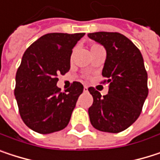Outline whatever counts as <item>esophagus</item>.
Returning a JSON list of instances; mask_svg holds the SVG:
<instances>
[{
    "mask_svg": "<svg viewBox=\"0 0 160 160\" xmlns=\"http://www.w3.org/2000/svg\"><path fill=\"white\" fill-rule=\"evenodd\" d=\"M84 91H85V92L88 91V87H84Z\"/></svg>",
    "mask_w": 160,
    "mask_h": 160,
    "instance_id": "esophagus-1",
    "label": "esophagus"
}]
</instances>
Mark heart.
I'll use <instances>...</instances> for the list:
<instances>
[{
    "label": "heart",
    "instance_id": "b5f03b06",
    "mask_svg": "<svg viewBox=\"0 0 160 160\" xmlns=\"http://www.w3.org/2000/svg\"><path fill=\"white\" fill-rule=\"evenodd\" d=\"M97 46H99V45H97V44H92V45H91V49H93V48H95V47H97Z\"/></svg>",
    "mask_w": 160,
    "mask_h": 160
}]
</instances>
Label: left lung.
<instances>
[{"label":"left lung","mask_w":160,"mask_h":160,"mask_svg":"<svg viewBox=\"0 0 160 160\" xmlns=\"http://www.w3.org/2000/svg\"><path fill=\"white\" fill-rule=\"evenodd\" d=\"M88 36L106 49L102 83L109 84L108 94L102 97L94 88L88 91L93 103L88 108L91 125L98 130L118 133L139 118L148 95L147 72L137 46L118 32H99Z\"/></svg>","instance_id":"1"}]
</instances>
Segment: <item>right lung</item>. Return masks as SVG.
I'll return each instance as SVG.
<instances>
[{
	"label": "right lung",
	"instance_id": "right-lung-1",
	"mask_svg": "<svg viewBox=\"0 0 160 160\" xmlns=\"http://www.w3.org/2000/svg\"><path fill=\"white\" fill-rule=\"evenodd\" d=\"M85 33H47L25 51L16 74L15 96L23 122L32 130L48 134L69 124L84 87L73 82L61 92L58 75L70 70L72 48Z\"/></svg>",
	"mask_w": 160,
	"mask_h": 160
}]
</instances>
